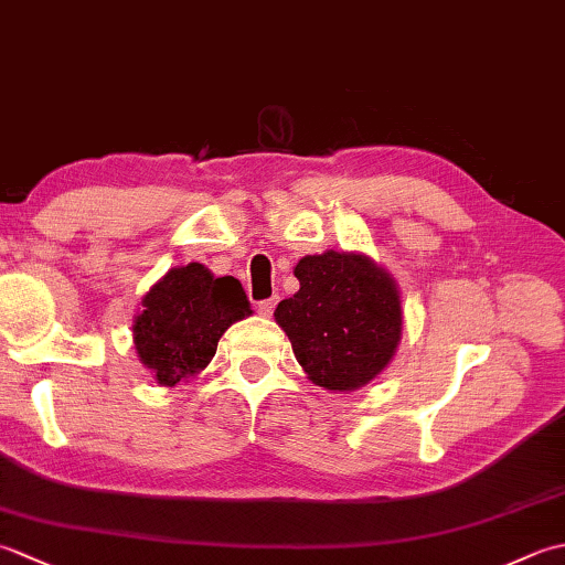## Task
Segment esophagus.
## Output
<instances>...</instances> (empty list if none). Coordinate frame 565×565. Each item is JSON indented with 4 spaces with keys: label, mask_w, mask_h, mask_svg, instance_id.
Listing matches in <instances>:
<instances>
[{
    "label": "esophagus",
    "mask_w": 565,
    "mask_h": 565,
    "mask_svg": "<svg viewBox=\"0 0 565 565\" xmlns=\"http://www.w3.org/2000/svg\"><path fill=\"white\" fill-rule=\"evenodd\" d=\"M274 308H276V298H267V301H259L257 303L259 316H264V318H269L274 313Z\"/></svg>",
    "instance_id": "1"
}]
</instances>
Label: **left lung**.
I'll list each match as a JSON object with an SVG mask.
<instances>
[{"label":"left lung","instance_id":"obj_1","mask_svg":"<svg viewBox=\"0 0 565 565\" xmlns=\"http://www.w3.org/2000/svg\"><path fill=\"white\" fill-rule=\"evenodd\" d=\"M301 281L276 306L298 364L328 391H354L381 374L401 342V296L391 276L364 255L326 252L296 264Z\"/></svg>","mask_w":565,"mask_h":565}]
</instances>
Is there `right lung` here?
Segmentation results:
<instances>
[{
  "mask_svg": "<svg viewBox=\"0 0 565 565\" xmlns=\"http://www.w3.org/2000/svg\"><path fill=\"white\" fill-rule=\"evenodd\" d=\"M252 313L243 284L215 276L203 264L170 269L142 298L134 340L140 362L162 386L199 374L218 350V340L235 320Z\"/></svg>",
  "mask_w": 565,
  "mask_h": 565,
  "instance_id": "obj_1",
  "label": "right lung"
}]
</instances>
